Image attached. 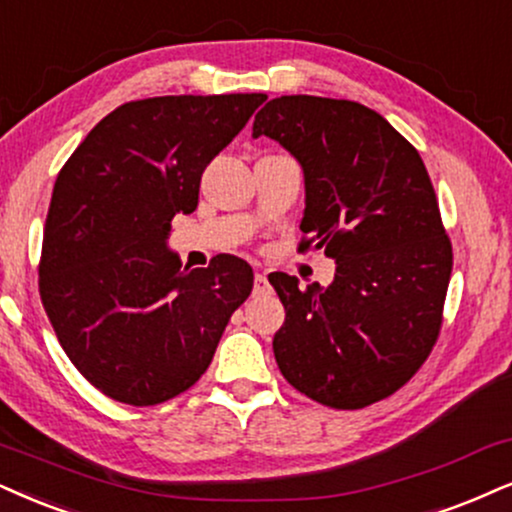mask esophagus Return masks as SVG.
I'll list each match as a JSON object with an SVG mask.
<instances>
[{
  "label": "esophagus",
  "mask_w": 512,
  "mask_h": 512,
  "mask_svg": "<svg viewBox=\"0 0 512 512\" xmlns=\"http://www.w3.org/2000/svg\"><path fill=\"white\" fill-rule=\"evenodd\" d=\"M270 292V285H268V277L263 273H256L254 275V294L261 296V294H268Z\"/></svg>",
  "instance_id": "1"
}]
</instances>
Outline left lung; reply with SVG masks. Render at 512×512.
<instances>
[{"instance_id":"obj_1","label":"left lung","mask_w":512,"mask_h":512,"mask_svg":"<svg viewBox=\"0 0 512 512\" xmlns=\"http://www.w3.org/2000/svg\"><path fill=\"white\" fill-rule=\"evenodd\" d=\"M304 168L299 249L334 258V282L268 275L285 306L275 361L308 399L358 410L399 391L437 344L453 249L418 149L377 111L292 94L256 113Z\"/></svg>"}]
</instances>
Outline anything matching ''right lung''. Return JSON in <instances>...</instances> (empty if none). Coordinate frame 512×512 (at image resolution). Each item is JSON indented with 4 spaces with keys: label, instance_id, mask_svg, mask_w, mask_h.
Masks as SVG:
<instances>
[{
    "label": "right lung",
    "instance_id": "1",
    "mask_svg": "<svg viewBox=\"0 0 512 512\" xmlns=\"http://www.w3.org/2000/svg\"><path fill=\"white\" fill-rule=\"evenodd\" d=\"M266 94H180L128 102L102 118L54 182L40 299L59 344L92 387L156 406L204 375L251 266L216 256L182 268L170 220L199 204L201 173Z\"/></svg>",
    "mask_w": 512,
    "mask_h": 512
}]
</instances>
